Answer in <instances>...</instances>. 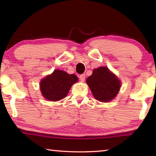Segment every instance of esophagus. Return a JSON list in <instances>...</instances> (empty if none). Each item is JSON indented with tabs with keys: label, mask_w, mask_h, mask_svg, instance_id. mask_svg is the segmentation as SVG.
I'll list each match as a JSON object with an SVG mask.
<instances>
[{
	"label": "esophagus",
	"mask_w": 156,
	"mask_h": 156,
	"mask_svg": "<svg viewBox=\"0 0 156 156\" xmlns=\"http://www.w3.org/2000/svg\"><path fill=\"white\" fill-rule=\"evenodd\" d=\"M79 78H80V81L84 82V80H85V74H84V73H83V74H80V76H79Z\"/></svg>",
	"instance_id": "obj_1"
}]
</instances>
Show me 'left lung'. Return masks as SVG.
Segmentation results:
<instances>
[{"mask_svg": "<svg viewBox=\"0 0 156 156\" xmlns=\"http://www.w3.org/2000/svg\"><path fill=\"white\" fill-rule=\"evenodd\" d=\"M86 82L95 98L104 102L114 98L121 84L118 78L107 67L95 69Z\"/></svg>", "mask_w": 156, "mask_h": 156, "instance_id": "8db88e82", "label": "left lung"}]
</instances>
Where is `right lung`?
I'll return each mask as SVG.
<instances>
[{
    "instance_id": "obj_1",
    "label": "right lung",
    "mask_w": 156,
    "mask_h": 156,
    "mask_svg": "<svg viewBox=\"0 0 156 156\" xmlns=\"http://www.w3.org/2000/svg\"><path fill=\"white\" fill-rule=\"evenodd\" d=\"M78 81L75 74H68L61 70H55L52 74L41 80L40 87L43 96L51 101H58L67 96L73 83Z\"/></svg>"
}]
</instances>
